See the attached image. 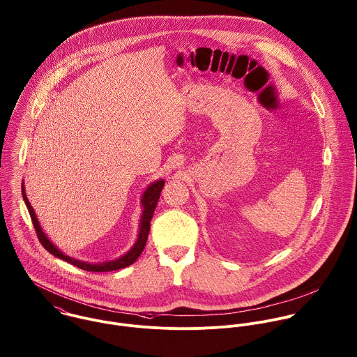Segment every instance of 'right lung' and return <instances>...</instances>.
Returning <instances> with one entry per match:
<instances>
[{
	"instance_id": "1",
	"label": "right lung",
	"mask_w": 357,
	"mask_h": 357,
	"mask_svg": "<svg viewBox=\"0 0 357 357\" xmlns=\"http://www.w3.org/2000/svg\"><path fill=\"white\" fill-rule=\"evenodd\" d=\"M164 183H165L164 179H157V181L151 182L146 188V190L143 192L142 199H141L142 215H141V222H139V231H138L137 241L134 243L131 250L128 252H126L124 255H121L120 258H116L113 261H105V262H85V261H79V259H75V258H72V257L63 254L44 233V230H43V227H41V225L37 219V215L34 213L30 202L27 200L24 182L22 183V193H23L24 204H26L30 218L33 220L36 233L38 236V240L48 252H51L54 257L61 258V259L72 264V265L82 269V271H86V272H112V271H119V269H123V268H127V266L132 265L139 258V255L142 254L143 248H144L146 241H147L149 231H150V220H151V216L154 214V210H155L157 202L160 199V193L164 188Z\"/></svg>"
}]
</instances>
